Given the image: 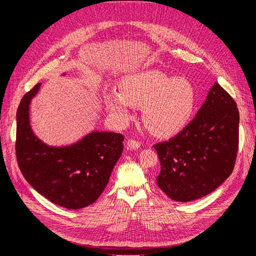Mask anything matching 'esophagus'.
<instances>
[{
    "instance_id": "34e87169",
    "label": "esophagus",
    "mask_w": 256,
    "mask_h": 256,
    "mask_svg": "<svg viewBox=\"0 0 256 256\" xmlns=\"http://www.w3.org/2000/svg\"><path fill=\"white\" fill-rule=\"evenodd\" d=\"M126 145H127V148H129V150H136V148H138L141 144L138 141L134 140V138H129L127 143H126Z\"/></svg>"
}]
</instances>
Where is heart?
<instances>
[{"mask_svg": "<svg viewBox=\"0 0 256 256\" xmlns=\"http://www.w3.org/2000/svg\"><path fill=\"white\" fill-rule=\"evenodd\" d=\"M109 111L122 120L130 118L132 106L142 108V120L152 134L168 136L177 134L191 120L196 104L192 83L161 70H145L126 76L120 94L106 95Z\"/></svg>", "mask_w": 256, "mask_h": 256, "instance_id": "heart-1", "label": "heart"}]
</instances>
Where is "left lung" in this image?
Returning <instances> with one entry per match:
<instances>
[{"mask_svg":"<svg viewBox=\"0 0 256 256\" xmlns=\"http://www.w3.org/2000/svg\"><path fill=\"white\" fill-rule=\"evenodd\" d=\"M238 144L237 104L216 82L196 118L174 138L154 145L161 166L158 187L177 202L207 196L233 172Z\"/></svg>","mask_w":256,"mask_h":256,"instance_id":"1","label":"left lung"}]
</instances>
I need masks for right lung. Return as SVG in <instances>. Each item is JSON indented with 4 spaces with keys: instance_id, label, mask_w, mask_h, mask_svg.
Listing matches in <instances>:
<instances>
[{
    "instance_id": "add662e5",
    "label": "right lung",
    "mask_w": 256,
    "mask_h": 256,
    "mask_svg": "<svg viewBox=\"0 0 256 256\" xmlns=\"http://www.w3.org/2000/svg\"><path fill=\"white\" fill-rule=\"evenodd\" d=\"M40 83L22 97L17 111L16 157L32 187L53 204L79 209L92 204L104 192L122 152L124 136L92 132L68 147H50L32 132L28 106Z\"/></svg>"
}]
</instances>
